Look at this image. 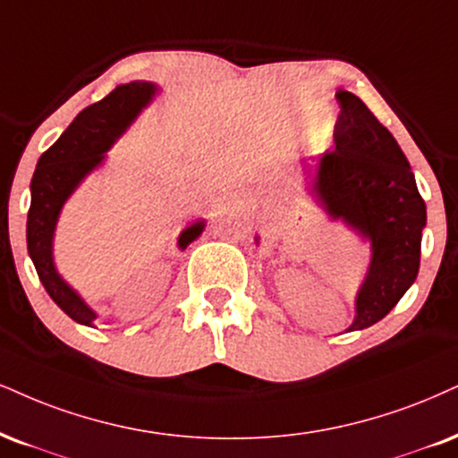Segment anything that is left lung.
Masks as SVG:
<instances>
[{
  "instance_id": "1",
  "label": "left lung",
  "mask_w": 458,
  "mask_h": 458,
  "mask_svg": "<svg viewBox=\"0 0 458 458\" xmlns=\"http://www.w3.org/2000/svg\"><path fill=\"white\" fill-rule=\"evenodd\" d=\"M335 148L308 169V195L369 244L371 259L346 331L376 325L414 284L427 206L403 150L357 95L340 91ZM259 244V235L255 238Z\"/></svg>"
}]
</instances>
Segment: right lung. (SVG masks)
I'll return each mask as SVG.
<instances>
[{
  "mask_svg": "<svg viewBox=\"0 0 458 458\" xmlns=\"http://www.w3.org/2000/svg\"><path fill=\"white\" fill-rule=\"evenodd\" d=\"M159 93V84L133 81L118 84L108 98L84 108L61 138L39 157L31 178V206L27 214V250L39 282L50 299L76 323L95 327L98 312L72 289L55 265V231L61 210L87 176L104 165L108 150L131 127L146 106ZM206 229V220H195L178 235L184 250Z\"/></svg>",
  "mask_w": 458,
  "mask_h": 458,
  "instance_id": "1",
  "label": "right lung"
}]
</instances>
